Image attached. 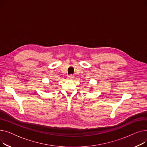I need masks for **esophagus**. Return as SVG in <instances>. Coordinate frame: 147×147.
<instances>
[{"instance_id": "34e87169", "label": "esophagus", "mask_w": 147, "mask_h": 147, "mask_svg": "<svg viewBox=\"0 0 147 147\" xmlns=\"http://www.w3.org/2000/svg\"><path fill=\"white\" fill-rule=\"evenodd\" d=\"M74 78H75L74 76L73 75V74H70V75L68 76V79H74Z\"/></svg>"}]
</instances>
